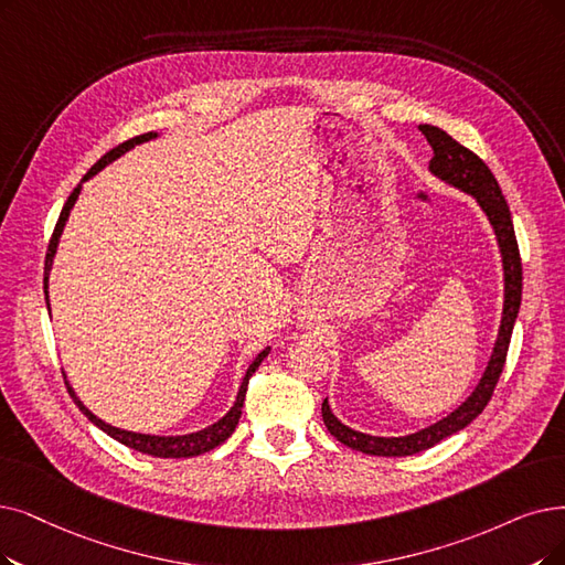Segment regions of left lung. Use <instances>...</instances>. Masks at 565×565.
<instances>
[{"label":"left lung","mask_w":565,"mask_h":565,"mask_svg":"<svg viewBox=\"0 0 565 565\" xmlns=\"http://www.w3.org/2000/svg\"><path fill=\"white\" fill-rule=\"evenodd\" d=\"M422 134L426 137L428 146L434 150L431 162H428V171L443 183L461 190L463 194H470L476 199V204L489 220L495 245H499L501 253V266H503V312H501V327L495 333V341L491 348V356L484 366V373L480 382L468 394V398L455 408L449 415L440 417L438 422L428 424L415 434L408 436H371L364 431H356V428L343 424L331 411L329 398L322 401V419L329 428V434L341 440L343 445L356 449V452L373 455V457H411L424 449L438 445L440 440L455 436L476 419L484 405L489 403L495 382L501 377L512 327L519 315V303H522V259H519V247L514 238V227L508 201L495 183L493 173L489 167L480 160L476 152L463 148L459 141H455L449 134L436 125H419Z\"/></svg>","instance_id":"8db88e82"}]
</instances>
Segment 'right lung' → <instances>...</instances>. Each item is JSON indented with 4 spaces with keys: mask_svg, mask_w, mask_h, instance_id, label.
Segmentation results:
<instances>
[{
    "mask_svg": "<svg viewBox=\"0 0 565 565\" xmlns=\"http://www.w3.org/2000/svg\"><path fill=\"white\" fill-rule=\"evenodd\" d=\"M157 137H160V134H157V131H148V134H141V137H134L131 141H127V143H122V146H118V148H113L110 152H106V154L102 157V160H99L93 169H89V171L85 173L83 183H85V180L93 178V175H97L106 164L116 162L118 157H122L125 152H129L134 146L148 143V141H152V139H157ZM83 183H78V188L70 194V199H66V204H64V209H62V213H60V220H57V224H55V232H53L51 245H49V255H46V278H43V291H46V306H49V310H51V301H49V278H51V268H53V262H55V255H57V245H60L62 232H64V227H66V220H70L72 209H74V204L78 201V194H81V190H83ZM268 352H270V348L266 345V348L253 359V364L247 366V371H245V375H243V380H241V387H238L236 401H234L232 408H230L227 413H224V417H220L215 424H211V426H206V428H199V431L183 434V436H154V434L127 431V428L113 426V424L104 422L102 417H97V415H95L93 411H89L87 405L78 398V394H76L74 387L70 385V380H66V373H64V380H66V390H70L72 398H74L76 405H78V411H81L89 422H93L97 428H102L104 434H108L110 438H116L118 443H122V445H127V447H131V449H137V452L150 455V457H160V459H188V457H199V455H204V452H211V449H215L217 445H222L224 440H227V438L236 431L238 419H241V408H243V401H245V392H247V380H250V375L259 369V364L268 356Z\"/></svg>",
    "mask_w": 565,
    "mask_h": 565,
    "instance_id": "right-lung-1",
    "label": "right lung"
}]
</instances>
